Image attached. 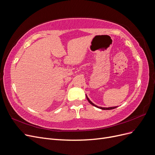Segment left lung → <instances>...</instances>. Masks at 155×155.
Returning <instances> with one entry per match:
<instances>
[{"label": "left lung", "mask_w": 155, "mask_h": 155, "mask_svg": "<svg viewBox=\"0 0 155 155\" xmlns=\"http://www.w3.org/2000/svg\"><path fill=\"white\" fill-rule=\"evenodd\" d=\"M86 98H87V99L88 101L89 102V104H91L92 105H93V106H94V107H97V108H100V109H102V110H112V109H114V108H117V107H108V108H106V107H98V106H97V105H94V104H93V103L89 99V98H88L87 95H86Z\"/></svg>", "instance_id": "left-lung-1"}]
</instances>
